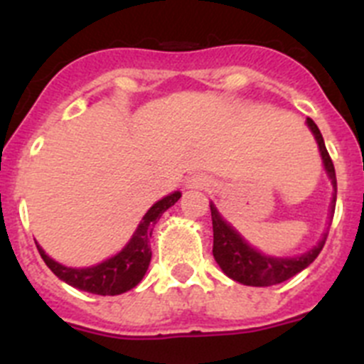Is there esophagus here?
Segmentation results:
<instances>
[{
  "mask_svg": "<svg viewBox=\"0 0 364 364\" xmlns=\"http://www.w3.org/2000/svg\"><path fill=\"white\" fill-rule=\"evenodd\" d=\"M188 186L191 189H208L211 186V180L204 175H193L188 180Z\"/></svg>",
  "mask_w": 364,
  "mask_h": 364,
  "instance_id": "1",
  "label": "esophagus"
}]
</instances>
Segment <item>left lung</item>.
<instances>
[{
  "label": "left lung",
  "mask_w": 364,
  "mask_h": 364,
  "mask_svg": "<svg viewBox=\"0 0 364 364\" xmlns=\"http://www.w3.org/2000/svg\"><path fill=\"white\" fill-rule=\"evenodd\" d=\"M308 127L314 133L317 146H319L321 156H323L324 169H326L328 176L333 184V200L330 205V218L333 217L336 211V197H337V180H336V169H333V162L328 154L326 146H324L323 134H321L319 127L315 125L311 118L306 120ZM211 208V220H213V257L217 260V264L220 266L222 272L226 273L228 277L233 281L240 282L246 286H273L279 282H284L302 272L304 268L317 259V255L323 250L324 242H326L328 233L323 235V239L319 240L317 246H314L310 252L302 253L299 257H269L264 253L257 252L255 247H252L246 240L240 237L233 228L228 224L220 213L217 211L213 204Z\"/></svg>",
  "instance_id": "obj_1"
}]
</instances>
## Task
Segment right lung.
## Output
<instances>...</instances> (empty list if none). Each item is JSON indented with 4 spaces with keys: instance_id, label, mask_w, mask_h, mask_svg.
<instances>
[{
    "instance_id": "obj_1",
    "label": "right lung",
    "mask_w": 364,
    "mask_h": 364,
    "mask_svg": "<svg viewBox=\"0 0 364 364\" xmlns=\"http://www.w3.org/2000/svg\"><path fill=\"white\" fill-rule=\"evenodd\" d=\"M182 193L175 191L164 197L156 204L151 205V210L144 215L142 222L138 224L136 231L127 242V246L111 259L91 266V268H67L56 260L50 259L47 253L38 246L41 259L49 266L50 272L58 279L70 284L73 288L89 291L96 295H120L129 291L131 288L142 281L151 262V246L149 239L153 235L154 224L159 222L164 211H167L178 200Z\"/></svg>"
}]
</instances>
